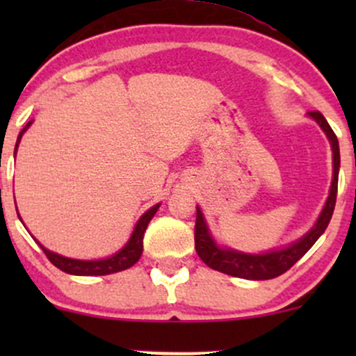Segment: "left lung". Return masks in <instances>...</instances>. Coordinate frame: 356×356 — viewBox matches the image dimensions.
Listing matches in <instances>:
<instances>
[{
	"label": "left lung",
	"mask_w": 356,
	"mask_h": 356,
	"mask_svg": "<svg viewBox=\"0 0 356 356\" xmlns=\"http://www.w3.org/2000/svg\"><path fill=\"white\" fill-rule=\"evenodd\" d=\"M312 118L317 122L329 138L332 148V184L329 191L327 201L318 215L314 227L307 232L301 239H298L293 245L282 248V250L268 251V253L250 254L241 253V251L231 250V248H220L211 238L208 225L204 222L203 213L200 207H196V225H195V248L196 253L204 264L213 270L222 272V274L232 275V277L250 279V281H267V279L279 277L289 270L312 246L315 245L318 238L324 234L331 222L334 207H336L337 196V174H339V143H337L336 134L324 118L321 111H308Z\"/></svg>",
	"instance_id": "1"
}]
</instances>
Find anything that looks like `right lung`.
<instances>
[{
  "label": "right lung",
  "mask_w": 356,
  "mask_h": 356,
  "mask_svg": "<svg viewBox=\"0 0 356 356\" xmlns=\"http://www.w3.org/2000/svg\"><path fill=\"white\" fill-rule=\"evenodd\" d=\"M31 124H32V120L27 122V125H25L22 131H20L19 139H17V145H15V153H17V148H19V143H20V139H22L24 132L31 127ZM158 208H160V203L149 208L148 211H145V213L141 215V218L138 220V224H136V227H134V231H132V236H131V239L127 241V245L122 248V250H118L115 254H111V257L103 258V260H75V258H67V257H62V254L53 253V251L46 250V248L42 246L39 241H35V243L41 246V250L44 251V254L48 257V260L51 261L55 267H58L60 270L67 272V274H72V275L115 274V272H120V270H125V268L132 267V265H134L136 261L141 258L143 236H145V231H146V227H148L149 220L155 217Z\"/></svg>",
  "instance_id": "1"
}]
</instances>
